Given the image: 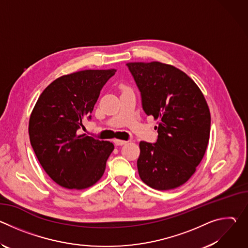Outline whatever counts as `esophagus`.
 Returning a JSON list of instances; mask_svg holds the SVG:
<instances>
[{
	"label": "esophagus",
	"instance_id": "esophagus-1",
	"mask_svg": "<svg viewBox=\"0 0 248 248\" xmlns=\"http://www.w3.org/2000/svg\"><path fill=\"white\" fill-rule=\"evenodd\" d=\"M114 143H115L117 146H122V145H124L125 143H127V141H125V140H121V139H115V140H114Z\"/></svg>",
	"mask_w": 248,
	"mask_h": 248
}]
</instances>
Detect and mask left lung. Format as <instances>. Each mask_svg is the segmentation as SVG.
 Returning <instances> with one entry per match:
<instances>
[{
	"label": "left lung",
	"mask_w": 248,
	"mask_h": 248,
	"mask_svg": "<svg viewBox=\"0 0 248 248\" xmlns=\"http://www.w3.org/2000/svg\"><path fill=\"white\" fill-rule=\"evenodd\" d=\"M141 93L142 107L158 121V139L140 141L141 181L158 190L186 184L202 161L211 116L203 93L181 69L160 62L126 63Z\"/></svg>",
	"instance_id": "8db88e82"
}]
</instances>
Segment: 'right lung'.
Here are the masks:
<instances>
[{"label":"right lung","mask_w":248,"mask_h":248,"mask_svg":"<svg viewBox=\"0 0 248 248\" xmlns=\"http://www.w3.org/2000/svg\"><path fill=\"white\" fill-rule=\"evenodd\" d=\"M116 69H85L62 76L39 96L29 119L31 146L50 178L67 189L94 186L114 150L110 141L78 134L100 91Z\"/></svg>","instance_id":"1"}]
</instances>
